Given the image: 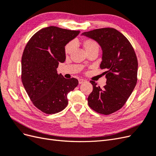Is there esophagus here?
Returning a JSON list of instances; mask_svg holds the SVG:
<instances>
[{"label": "esophagus", "instance_id": "obj_1", "mask_svg": "<svg viewBox=\"0 0 156 156\" xmlns=\"http://www.w3.org/2000/svg\"><path fill=\"white\" fill-rule=\"evenodd\" d=\"M84 81H85V80H84L83 79H79V84H82L83 83H84Z\"/></svg>", "mask_w": 156, "mask_h": 156}]
</instances>
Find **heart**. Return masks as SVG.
Instances as JSON below:
<instances>
[{
	"mask_svg": "<svg viewBox=\"0 0 156 156\" xmlns=\"http://www.w3.org/2000/svg\"><path fill=\"white\" fill-rule=\"evenodd\" d=\"M83 48L85 50L86 53L94 49H99V45L96 41L92 39H85L84 40L82 43ZM73 49V45L72 43H69L65 47V53L66 55H69L72 53Z\"/></svg>",
	"mask_w": 156,
	"mask_h": 156,
	"instance_id": "heart-1",
	"label": "heart"
}]
</instances>
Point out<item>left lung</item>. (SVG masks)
I'll return each mask as SVG.
<instances>
[{
    "label": "left lung",
    "mask_w": 156,
    "mask_h": 156,
    "mask_svg": "<svg viewBox=\"0 0 156 156\" xmlns=\"http://www.w3.org/2000/svg\"><path fill=\"white\" fill-rule=\"evenodd\" d=\"M96 41L102 49L100 68L107 79L101 88L90 81L93 90L88 98L89 107L102 115H110L124 105L137 81L138 61L129 40L113 28H103L82 33Z\"/></svg>",
    "instance_id": "left-lung-1"
}]
</instances>
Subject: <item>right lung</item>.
I'll list each match as a JSON object with an SVG mask.
<instances>
[{"label": "right lung", "instance_id": "1", "mask_svg": "<svg viewBox=\"0 0 156 156\" xmlns=\"http://www.w3.org/2000/svg\"><path fill=\"white\" fill-rule=\"evenodd\" d=\"M80 33L51 26L37 31L27 44L21 58V81L34 105L46 114L60 112L68 105V94L77 79L58 74L66 60L65 46Z\"/></svg>", "mask_w": 156, "mask_h": 156}]
</instances>
